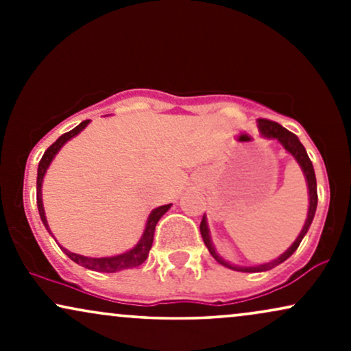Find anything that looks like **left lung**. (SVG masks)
<instances>
[{"label":"left lung","mask_w":351,"mask_h":351,"mask_svg":"<svg viewBox=\"0 0 351 351\" xmlns=\"http://www.w3.org/2000/svg\"><path fill=\"white\" fill-rule=\"evenodd\" d=\"M257 127H259L261 134H263L264 138H276L277 142H279L282 147L285 148V152L291 153L293 158H295V162L299 163L302 171H304L305 181H307V188H308V213H307V219H305L304 228H302V231L299 232V236H297V239L293 241L291 247H289L285 252H282L277 259L271 261V263L259 264V265H239V264L229 263V261L224 259V257L216 251L215 244H213L211 232H209V228H208L206 215H204L203 221H201V224H199V231H201V236H203V241H204V244H206L209 254H211V256L215 257V259L221 265H224V267L231 269V271H237V272H264V271H269V269H274L276 265L282 264L284 261H287L289 257H291L292 254L297 251V247H299V244L302 243V239H304V236L307 234L310 224H312L313 216H315V211H317L318 196H317L315 171H313V165H312V162H310L304 145L300 143V140L297 138V135H293L292 132H289L287 128H284L282 125L271 122V120L259 119L257 120Z\"/></svg>","instance_id":"obj_1"}]
</instances>
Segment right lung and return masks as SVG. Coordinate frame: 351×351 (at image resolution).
Returning a JSON list of instances; mask_svg holds the SVG:
<instances>
[{"label":"right lung","mask_w":351,"mask_h":351,"mask_svg":"<svg viewBox=\"0 0 351 351\" xmlns=\"http://www.w3.org/2000/svg\"><path fill=\"white\" fill-rule=\"evenodd\" d=\"M88 122H90V120H84L82 123H79L77 127L72 128L71 132L60 135L59 138L56 140V142L52 143L46 152H44L41 162H39L38 183H36V195H38V209H39V216H41L43 224L46 226L47 231H49L51 236H52V232L49 229V224H47L46 213H44V204H43V180H44V175H46L47 168H49V165L52 163V160H54V156L58 155L60 148H62L64 145L69 142L71 138H74L75 135H79L80 132H82L84 128L87 127ZM170 208H171V204H165V206H158V208L153 209L150 215H148V219H147V224H145L142 237H140L138 243H136L134 247L130 249V251H125L122 254H117V256H110V257H88V256H80V254L67 251V249L62 247V245H59V247L62 249V252L66 254L69 259L74 261L75 264L82 265V267L90 269V271H95V272H108V274H110V272L125 271V269L138 267L140 264H143L145 261H147L148 252H150L156 223H158L160 217H162ZM52 237H54V236H52Z\"/></svg>","instance_id":"1"}]
</instances>
